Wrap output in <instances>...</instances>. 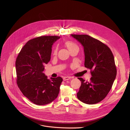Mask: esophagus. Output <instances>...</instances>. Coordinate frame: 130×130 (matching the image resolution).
I'll return each instance as SVG.
<instances>
[{
  "label": "esophagus",
  "instance_id": "obj_1",
  "mask_svg": "<svg viewBox=\"0 0 130 130\" xmlns=\"http://www.w3.org/2000/svg\"><path fill=\"white\" fill-rule=\"evenodd\" d=\"M71 77L66 76V77H64L63 78V80H64V81H66V80H69V79H71Z\"/></svg>",
  "mask_w": 130,
  "mask_h": 130
}]
</instances>
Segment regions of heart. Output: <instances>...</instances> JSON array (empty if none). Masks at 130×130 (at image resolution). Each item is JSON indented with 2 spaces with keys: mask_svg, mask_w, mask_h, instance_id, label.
Here are the masks:
<instances>
[{
  "mask_svg": "<svg viewBox=\"0 0 130 130\" xmlns=\"http://www.w3.org/2000/svg\"><path fill=\"white\" fill-rule=\"evenodd\" d=\"M64 43H65V45H66V46L67 47V48L68 49V50L70 51L73 50L74 49L78 48V45L76 43H75L72 41H65ZM58 48L55 47L54 49V51H53V54L54 55H57V53H58Z\"/></svg>",
  "mask_w": 130,
  "mask_h": 130,
  "instance_id": "b5f03b06",
  "label": "heart"
}]
</instances>
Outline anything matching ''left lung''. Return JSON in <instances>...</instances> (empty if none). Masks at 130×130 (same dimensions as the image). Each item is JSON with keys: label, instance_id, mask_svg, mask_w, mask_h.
<instances>
[{"label": "left lung", "instance_id": "8db88e82", "mask_svg": "<svg viewBox=\"0 0 130 130\" xmlns=\"http://www.w3.org/2000/svg\"><path fill=\"white\" fill-rule=\"evenodd\" d=\"M83 46L84 66L90 69L89 82L81 78L77 97L88 104L97 103L103 100L112 87L117 75L114 55L109 48L100 41L86 34H71Z\"/></svg>", "mask_w": 130, "mask_h": 130}]
</instances>
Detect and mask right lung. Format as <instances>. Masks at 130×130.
<instances>
[{
  "label": "right lung",
  "instance_id": "add662e5",
  "mask_svg": "<svg viewBox=\"0 0 130 130\" xmlns=\"http://www.w3.org/2000/svg\"><path fill=\"white\" fill-rule=\"evenodd\" d=\"M60 37L41 36L29 40L16 60V82L23 95L33 103L43 105L56 99L63 79H48L44 65L51 58L52 45Z\"/></svg>",
  "mask_w": 130,
  "mask_h": 130
}]
</instances>
